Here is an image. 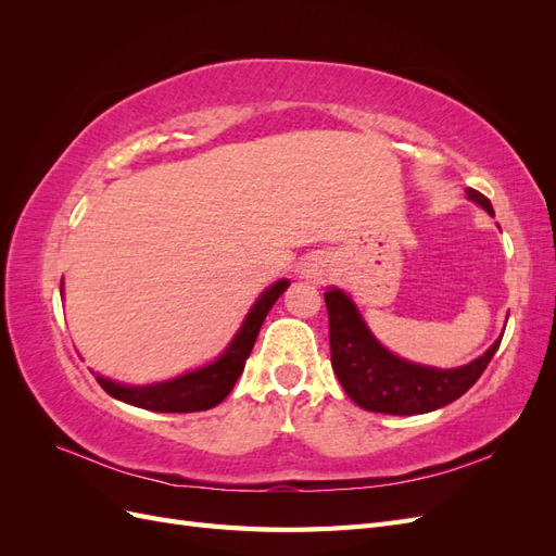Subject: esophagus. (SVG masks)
Here are the masks:
<instances>
[{
  "label": "esophagus",
  "instance_id": "esophagus-1",
  "mask_svg": "<svg viewBox=\"0 0 556 556\" xmlns=\"http://www.w3.org/2000/svg\"><path fill=\"white\" fill-rule=\"evenodd\" d=\"M306 271L315 278V276H323V268H319V264L315 262V264H308V268H306Z\"/></svg>",
  "mask_w": 556,
  "mask_h": 556
}]
</instances>
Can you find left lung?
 I'll return each instance as SVG.
<instances>
[{
    "mask_svg": "<svg viewBox=\"0 0 556 556\" xmlns=\"http://www.w3.org/2000/svg\"><path fill=\"white\" fill-rule=\"evenodd\" d=\"M466 194L494 215L492 201L482 192L468 188ZM325 304L329 313V345L336 378L359 408L371 413L419 415L457 401L484 374L503 339L501 336L476 362L441 371V368L403 362L387 352L366 329L355 304L343 292H325Z\"/></svg>",
    "mask_w": 556,
    "mask_h": 556,
    "instance_id": "8db88e82",
    "label": "left lung"
}]
</instances>
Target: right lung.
Wrapping results in <instances>:
<instances>
[{"label":"right lung","instance_id":"right-lung-1","mask_svg":"<svg viewBox=\"0 0 556 556\" xmlns=\"http://www.w3.org/2000/svg\"><path fill=\"white\" fill-rule=\"evenodd\" d=\"M288 285H290L288 280L271 285V288L255 301V306H252V311L248 313L243 327L239 329L237 336H233V341L225 350V355L217 362L199 368V371L180 376L169 382L148 384V387L117 384L102 376H97V382L102 384V390L113 399H121L125 403H131V406L155 410V413H197V410H208L217 406V403L231 392L233 382H237L239 376L243 374L245 359L250 357V350L257 341L264 317L268 311H271L276 299L285 292Z\"/></svg>","mask_w":556,"mask_h":556}]
</instances>
